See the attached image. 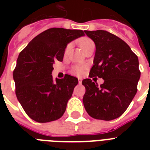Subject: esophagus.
I'll list each match as a JSON object with an SVG mask.
<instances>
[{"mask_svg": "<svg viewBox=\"0 0 150 150\" xmlns=\"http://www.w3.org/2000/svg\"><path fill=\"white\" fill-rule=\"evenodd\" d=\"M79 84H81V83H82V79H79Z\"/></svg>", "mask_w": 150, "mask_h": 150, "instance_id": "obj_1", "label": "esophagus"}]
</instances>
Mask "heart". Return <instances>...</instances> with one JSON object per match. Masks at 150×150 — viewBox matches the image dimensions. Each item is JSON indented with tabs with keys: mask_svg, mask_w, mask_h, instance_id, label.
Wrapping results in <instances>:
<instances>
[{
	"mask_svg": "<svg viewBox=\"0 0 150 150\" xmlns=\"http://www.w3.org/2000/svg\"><path fill=\"white\" fill-rule=\"evenodd\" d=\"M79 45L80 47H81V48L82 49V50H84L85 49H86L87 47H89V46L94 45V43L91 39L85 37V38L82 39V40L79 41ZM70 47H71V45L70 44H68L65 49V52H68V50H69V49H70ZM74 71H75V72L77 73V74H80V73L82 72V67H80V66H76V67L74 68Z\"/></svg>",
	"mask_w": 150,
	"mask_h": 150,
	"instance_id": "heart-1",
	"label": "heart"
}]
</instances>
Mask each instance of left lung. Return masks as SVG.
<instances>
[{
    "instance_id": "1",
    "label": "left lung",
    "mask_w": 150,
    "mask_h": 150,
    "mask_svg": "<svg viewBox=\"0 0 150 150\" xmlns=\"http://www.w3.org/2000/svg\"><path fill=\"white\" fill-rule=\"evenodd\" d=\"M85 33L96 45L89 78H102L104 82L99 86L90 79L82 81L83 104L92 117L111 121L123 114L137 93L139 59L125 41L109 32L86 30Z\"/></svg>"
}]
</instances>
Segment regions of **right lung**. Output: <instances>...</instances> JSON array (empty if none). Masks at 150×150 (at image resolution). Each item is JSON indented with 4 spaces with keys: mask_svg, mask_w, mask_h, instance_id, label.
I'll return each mask as SVG.
<instances>
[{
    "mask_svg": "<svg viewBox=\"0 0 150 150\" xmlns=\"http://www.w3.org/2000/svg\"><path fill=\"white\" fill-rule=\"evenodd\" d=\"M85 36L79 29L51 28L32 40L21 51L13 72L15 94L27 115L36 122L56 121L63 116L78 79L52 77L54 61H63L68 43Z\"/></svg>",
    "mask_w": 150,
    "mask_h": 150,
    "instance_id": "right-lung-1",
    "label": "right lung"
}]
</instances>
